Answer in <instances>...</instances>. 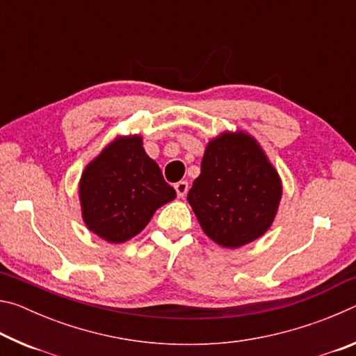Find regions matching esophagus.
I'll return each instance as SVG.
<instances>
[{
    "instance_id": "34e87169",
    "label": "esophagus",
    "mask_w": 356,
    "mask_h": 356,
    "mask_svg": "<svg viewBox=\"0 0 356 356\" xmlns=\"http://www.w3.org/2000/svg\"><path fill=\"white\" fill-rule=\"evenodd\" d=\"M174 188H176L179 197H184L186 195V191H188V182H185V180H180V182L174 185Z\"/></svg>"
}]
</instances>
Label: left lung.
<instances>
[{"label": "left lung", "mask_w": 356, "mask_h": 356, "mask_svg": "<svg viewBox=\"0 0 356 356\" xmlns=\"http://www.w3.org/2000/svg\"><path fill=\"white\" fill-rule=\"evenodd\" d=\"M186 200L213 242L238 248L272 225L281 180L251 136L225 134L210 141Z\"/></svg>", "instance_id": "1"}]
</instances>
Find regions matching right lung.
I'll return each instance as SVG.
<instances>
[{"label":"right lung","mask_w":356,"mask_h":356,"mask_svg":"<svg viewBox=\"0 0 356 356\" xmlns=\"http://www.w3.org/2000/svg\"><path fill=\"white\" fill-rule=\"evenodd\" d=\"M176 197L140 136L119 138L83 172V220L99 237L120 243L146 227L155 210Z\"/></svg>","instance_id":"obj_1"}]
</instances>
